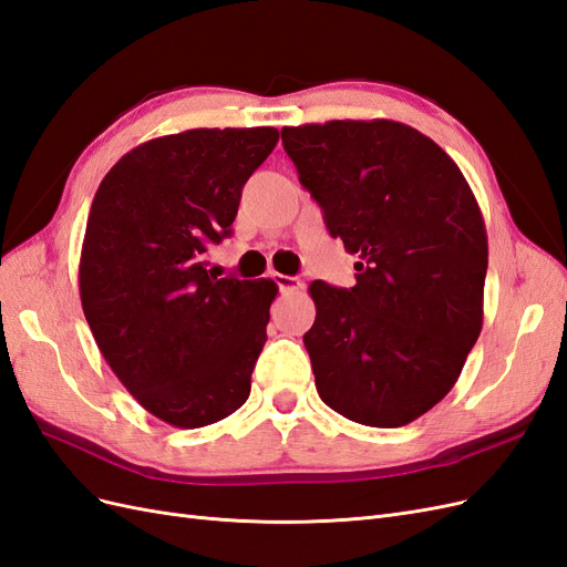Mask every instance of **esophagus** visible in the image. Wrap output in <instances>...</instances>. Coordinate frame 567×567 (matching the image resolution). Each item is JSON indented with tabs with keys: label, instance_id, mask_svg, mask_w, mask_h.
Returning <instances> with one entry per match:
<instances>
[{
	"label": "esophagus",
	"instance_id": "esophagus-1",
	"mask_svg": "<svg viewBox=\"0 0 567 567\" xmlns=\"http://www.w3.org/2000/svg\"><path fill=\"white\" fill-rule=\"evenodd\" d=\"M271 279L279 286L281 293H296V290L302 288V281L298 277H288V274H271Z\"/></svg>",
	"mask_w": 567,
	"mask_h": 567
}]
</instances>
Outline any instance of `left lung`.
Segmentation results:
<instances>
[{
	"instance_id": "1",
	"label": "left lung",
	"mask_w": 567,
	"mask_h": 567,
	"mask_svg": "<svg viewBox=\"0 0 567 567\" xmlns=\"http://www.w3.org/2000/svg\"><path fill=\"white\" fill-rule=\"evenodd\" d=\"M326 229L357 255V284L310 286L305 333L319 398L400 427L447 394L483 329L487 231L456 163L394 120L281 130Z\"/></svg>"
}]
</instances>
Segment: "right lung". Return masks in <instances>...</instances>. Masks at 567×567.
Instances as JSON below:
<instances>
[{
	"label": "right lung",
	"instance_id": "add662e5",
	"mask_svg": "<svg viewBox=\"0 0 567 567\" xmlns=\"http://www.w3.org/2000/svg\"><path fill=\"white\" fill-rule=\"evenodd\" d=\"M279 130H186L132 148L99 184L80 257L96 346L134 400L175 427L227 419L250 394L271 279H217L244 184Z\"/></svg>",
	"mask_w": 567,
	"mask_h": 567
}]
</instances>
